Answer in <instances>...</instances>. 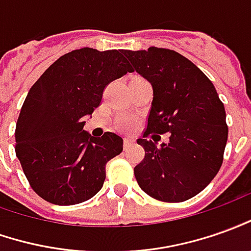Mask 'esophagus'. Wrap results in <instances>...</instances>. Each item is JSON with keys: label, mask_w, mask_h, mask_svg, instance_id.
I'll use <instances>...</instances> for the list:
<instances>
[{"label": "esophagus", "mask_w": 251, "mask_h": 251, "mask_svg": "<svg viewBox=\"0 0 251 251\" xmlns=\"http://www.w3.org/2000/svg\"><path fill=\"white\" fill-rule=\"evenodd\" d=\"M134 143H135V141H134V139L126 138V139H124V143H123V146H124V149H128V148H131Z\"/></svg>", "instance_id": "1"}]
</instances>
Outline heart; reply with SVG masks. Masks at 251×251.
Masks as SVG:
<instances>
[{
  "instance_id": "obj_1",
  "label": "heart",
  "mask_w": 251,
  "mask_h": 251,
  "mask_svg": "<svg viewBox=\"0 0 251 251\" xmlns=\"http://www.w3.org/2000/svg\"><path fill=\"white\" fill-rule=\"evenodd\" d=\"M134 126H135V123H134L132 119H129V117L120 119L119 123H117V128L120 129L122 132H131L134 129Z\"/></svg>"
}]
</instances>
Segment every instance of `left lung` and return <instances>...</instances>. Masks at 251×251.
Returning <instances> with one entry per match:
<instances>
[{
	"label": "left lung",
	"instance_id": "1",
	"mask_svg": "<svg viewBox=\"0 0 251 251\" xmlns=\"http://www.w3.org/2000/svg\"><path fill=\"white\" fill-rule=\"evenodd\" d=\"M123 54L153 87L148 128L138 139L145 158L134 168L136 181L154 200L187 201L223 164L228 138L224 105L208 76L175 50L151 46ZM153 132H169L170 142L158 147L147 139Z\"/></svg>",
	"mask_w": 251,
	"mask_h": 251
}]
</instances>
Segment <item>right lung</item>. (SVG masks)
Instances as JSON below:
<instances>
[{
    "mask_svg": "<svg viewBox=\"0 0 251 251\" xmlns=\"http://www.w3.org/2000/svg\"><path fill=\"white\" fill-rule=\"evenodd\" d=\"M131 72L123 50L91 48L61 56L34 83L16 123V155L32 190L54 205H75L102 188L105 167L123 151L113 132L94 138L84 116L100 106L103 89Z\"/></svg>",
    "mask_w": 251,
    "mask_h": 251,
    "instance_id": "obj_1",
    "label": "right lung"
}]
</instances>
